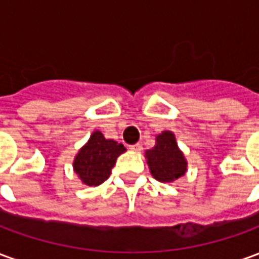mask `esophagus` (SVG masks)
I'll list each match as a JSON object with an SVG mask.
<instances>
[{"instance_id": "obj_1", "label": "esophagus", "mask_w": 259, "mask_h": 259, "mask_svg": "<svg viewBox=\"0 0 259 259\" xmlns=\"http://www.w3.org/2000/svg\"><path fill=\"white\" fill-rule=\"evenodd\" d=\"M130 150H132V151L140 152L141 150H143V147H141V144H139V143H137V144H133V146H130Z\"/></svg>"}]
</instances>
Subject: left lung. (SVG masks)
Instances as JSON below:
<instances>
[{
    "label": "left lung",
    "instance_id": "left-lung-1",
    "mask_svg": "<svg viewBox=\"0 0 259 259\" xmlns=\"http://www.w3.org/2000/svg\"><path fill=\"white\" fill-rule=\"evenodd\" d=\"M155 146L147 150L146 158L151 175L162 183H172L187 170V161L180 151L175 135L165 130L155 139Z\"/></svg>",
    "mask_w": 259,
    "mask_h": 259
}]
</instances>
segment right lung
<instances>
[{"label": "right lung", "instance_id": "right-lung-1", "mask_svg": "<svg viewBox=\"0 0 259 259\" xmlns=\"http://www.w3.org/2000/svg\"><path fill=\"white\" fill-rule=\"evenodd\" d=\"M124 151L123 144L105 139L96 130L74 157L73 170L84 185L100 186L109 178L116 158Z\"/></svg>", "mask_w": 259, "mask_h": 259}]
</instances>
